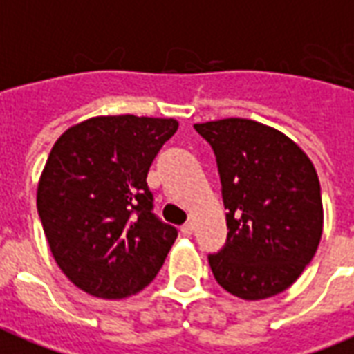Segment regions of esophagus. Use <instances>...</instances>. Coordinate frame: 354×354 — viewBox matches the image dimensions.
Instances as JSON below:
<instances>
[{"instance_id":"esophagus-1","label":"esophagus","mask_w":354,"mask_h":354,"mask_svg":"<svg viewBox=\"0 0 354 354\" xmlns=\"http://www.w3.org/2000/svg\"><path fill=\"white\" fill-rule=\"evenodd\" d=\"M192 232H194V223H187L180 226V234L183 236H192Z\"/></svg>"}]
</instances>
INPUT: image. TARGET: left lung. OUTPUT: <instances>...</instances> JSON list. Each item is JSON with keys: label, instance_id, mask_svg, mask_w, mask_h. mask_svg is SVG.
Instances as JSON below:
<instances>
[{"label": "left lung", "instance_id": "left-lung-1", "mask_svg": "<svg viewBox=\"0 0 354 354\" xmlns=\"http://www.w3.org/2000/svg\"><path fill=\"white\" fill-rule=\"evenodd\" d=\"M215 152L228 237L209 254L218 285L264 300L292 285L322 234L321 185L311 160L285 133L249 118L194 124Z\"/></svg>", "mask_w": 354, "mask_h": 354}]
</instances>
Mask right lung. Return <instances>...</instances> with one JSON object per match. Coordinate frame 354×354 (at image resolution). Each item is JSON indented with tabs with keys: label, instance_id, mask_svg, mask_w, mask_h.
Returning <instances> with one entry per match:
<instances>
[{
	"label": "right lung",
	"instance_id": "1",
	"mask_svg": "<svg viewBox=\"0 0 354 354\" xmlns=\"http://www.w3.org/2000/svg\"><path fill=\"white\" fill-rule=\"evenodd\" d=\"M174 118L95 117L64 131L37 187L56 264L84 292L118 300L151 283L177 239L152 213L147 174Z\"/></svg>",
	"mask_w": 354,
	"mask_h": 354
}]
</instances>
